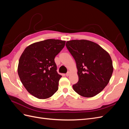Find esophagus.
Returning <instances> with one entry per match:
<instances>
[{
    "label": "esophagus",
    "mask_w": 129,
    "mask_h": 129,
    "mask_svg": "<svg viewBox=\"0 0 129 129\" xmlns=\"http://www.w3.org/2000/svg\"><path fill=\"white\" fill-rule=\"evenodd\" d=\"M69 74H70V72H68L66 74V76H68L69 75Z\"/></svg>",
    "instance_id": "1"
}]
</instances>
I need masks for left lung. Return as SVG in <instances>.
<instances>
[{
	"label": "left lung",
	"instance_id": "obj_1",
	"mask_svg": "<svg viewBox=\"0 0 129 129\" xmlns=\"http://www.w3.org/2000/svg\"><path fill=\"white\" fill-rule=\"evenodd\" d=\"M66 46L77 69L79 81L73 85L74 91L85 97L96 96L107 86L112 76L114 68L109 54L87 40L68 41Z\"/></svg>",
	"mask_w": 129,
	"mask_h": 129
}]
</instances>
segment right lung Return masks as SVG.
Returning <instances> with one entry per match:
<instances>
[{"label": "right lung", "mask_w": 129, "mask_h": 129, "mask_svg": "<svg viewBox=\"0 0 129 129\" xmlns=\"http://www.w3.org/2000/svg\"><path fill=\"white\" fill-rule=\"evenodd\" d=\"M65 44V41L47 39L35 42L25 49L19 58L18 73L31 95L46 99L57 91L62 76L56 71L54 58Z\"/></svg>", "instance_id": "1"}]
</instances>
